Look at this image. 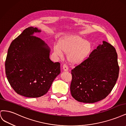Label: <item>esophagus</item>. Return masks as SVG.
Returning <instances> with one entry per match:
<instances>
[{
    "mask_svg": "<svg viewBox=\"0 0 126 126\" xmlns=\"http://www.w3.org/2000/svg\"><path fill=\"white\" fill-rule=\"evenodd\" d=\"M63 70L64 71H67L68 70V66L66 65V64H63Z\"/></svg>",
    "mask_w": 126,
    "mask_h": 126,
    "instance_id": "obj_1",
    "label": "esophagus"
}]
</instances>
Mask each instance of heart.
<instances>
[{
  "label": "heart",
  "instance_id": "obj_1",
  "mask_svg": "<svg viewBox=\"0 0 126 126\" xmlns=\"http://www.w3.org/2000/svg\"><path fill=\"white\" fill-rule=\"evenodd\" d=\"M91 50L92 45L90 42L77 35H68L61 38L58 45L54 47L56 55L62 57L63 52L67 54L68 62L73 65H78L84 62Z\"/></svg>",
  "mask_w": 126,
  "mask_h": 126
}]
</instances>
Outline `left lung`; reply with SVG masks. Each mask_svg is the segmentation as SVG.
Instances as JSON below:
<instances>
[{"label":"left lung","mask_w":126,"mask_h":126,"mask_svg":"<svg viewBox=\"0 0 126 126\" xmlns=\"http://www.w3.org/2000/svg\"><path fill=\"white\" fill-rule=\"evenodd\" d=\"M115 48L103 41L84 62L71 70V96L78 101L94 103L105 99L115 86L119 67Z\"/></svg>","instance_id":"8db88e82"}]
</instances>
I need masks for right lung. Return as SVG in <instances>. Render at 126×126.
Instances as JSON below:
<instances>
[{"label":"right lung","instance_id":"right-lung-1","mask_svg":"<svg viewBox=\"0 0 126 126\" xmlns=\"http://www.w3.org/2000/svg\"><path fill=\"white\" fill-rule=\"evenodd\" d=\"M41 30L30 27L11 43L5 62V71L10 86L16 92L28 98L46 94L60 73V64L49 58L50 48L34 36Z\"/></svg>","mask_w":126,"mask_h":126}]
</instances>
